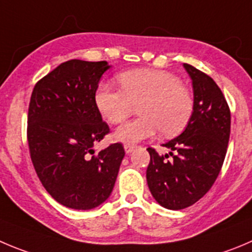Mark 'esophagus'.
<instances>
[{
	"instance_id": "obj_1",
	"label": "esophagus",
	"mask_w": 252,
	"mask_h": 252,
	"mask_svg": "<svg viewBox=\"0 0 252 252\" xmlns=\"http://www.w3.org/2000/svg\"><path fill=\"white\" fill-rule=\"evenodd\" d=\"M134 149H135V145H133V144H126V145H124V150H126V154H130V153L133 152Z\"/></svg>"
}]
</instances>
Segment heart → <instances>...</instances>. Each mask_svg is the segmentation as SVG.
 Listing matches in <instances>:
<instances>
[{
	"mask_svg": "<svg viewBox=\"0 0 252 252\" xmlns=\"http://www.w3.org/2000/svg\"><path fill=\"white\" fill-rule=\"evenodd\" d=\"M122 89L99 84L94 103L103 118L112 124L122 123L139 104V117L114 131V139L138 143L153 137L161 129L164 135L180 133L192 113L189 89L174 73L154 68H140L119 74Z\"/></svg>",
	"mask_w": 252,
	"mask_h": 252,
	"instance_id": "heart-1",
	"label": "heart"
}]
</instances>
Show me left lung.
<instances>
[{
  "mask_svg": "<svg viewBox=\"0 0 252 252\" xmlns=\"http://www.w3.org/2000/svg\"><path fill=\"white\" fill-rule=\"evenodd\" d=\"M183 65L191 78V117L180 135L163 144L171 161L166 160L168 154L148 148V187L169 210L188 208L210 190L224 163L231 123L229 105L214 79L188 63Z\"/></svg>",
  "mask_w": 252,
  "mask_h": 252,
  "instance_id": "8db88e82",
  "label": "left lung"
}]
</instances>
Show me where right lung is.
Masks as SVG:
<instances>
[{
    "label": "right lung",
    "mask_w": 252,
    "mask_h": 252,
    "mask_svg": "<svg viewBox=\"0 0 252 252\" xmlns=\"http://www.w3.org/2000/svg\"><path fill=\"white\" fill-rule=\"evenodd\" d=\"M108 62L70 60L34 86L27 119L31 159L44 189L56 201L91 210L112 194L124 148L121 143L94 153L109 126L94 103Z\"/></svg>",
    "instance_id": "right-lung-1"
}]
</instances>
